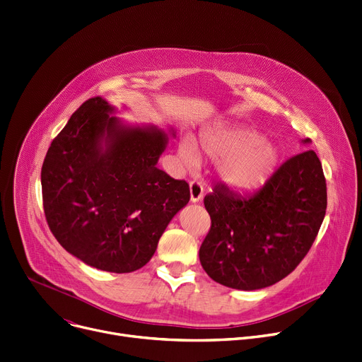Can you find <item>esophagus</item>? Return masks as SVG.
Here are the masks:
<instances>
[{
	"label": "esophagus",
	"mask_w": 362,
	"mask_h": 362,
	"mask_svg": "<svg viewBox=\"0 0 362 362\" xmlns=\"http://www.w3.org/2000/svg\"><path fill=\"white\" fill-rule=\"evenodd\" d=\"M189 194H190V202H199L204 197V186L202 183L197 182V180H192L189 185Z\"/></svg>",
	"instance_id": "esophagus-1"
}]
</instances>
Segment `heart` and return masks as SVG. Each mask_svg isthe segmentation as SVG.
Returning a JSON list of instances; mask_svg holds the SVG:
<instances>
[{
	"mask_svg": "<svg viewBox=\"0 0 362 362\" xmlns=\"http://www.w3.org/2000/svg\"><path fill=\"white\" fill-rule=\"evenodd\" d=\"M201 150L211 158H221L216 167L220 180L231 190L250 194L259 190L275 173L279 148L271 139L247 127L209 128L201 134ZM182 161L195 167L199 161L197 141L185 135L179 146Z\"/></svg>",
	"mask_w": 362,
	"mask_h": 362,
	"instance_id": "b5f03b06",
	"label": "heart"
}]
</instances>
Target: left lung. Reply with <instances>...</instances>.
Returning a JSON list of instances; mask_svg holds the SVG:
<instances>
[{
  "label": "left lung",
  "instance_id": "left-lung-1",
  "mask_svg": "<svg viewBox=\"0 0 362 362\" xmlns=\"http://www.w3.org/2000/svg\"><path fill=\"white\" fill-rule=\"evenodd\" d=\"M204 204L211 216L199 249L205 272L234 290L267 288L297 268L320 230L327 206L322 163L313 150L304 151L286 160L255 195L218 185Z\"/></svg>",
  "mask_w": 362,
  "mask_h": 362
}]
</instances>
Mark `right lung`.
Wrapping results in <instances>:
<instances>
[{
  "instance_id": "1",
  "label": "right lung",
  "mask_w": 362,
  "mask_h": 362,
  "mask_svg": "<svg viewBox=\"0 0 362 362\" xmlns=\"http://www.w3.org/2000/svg\"><path fill=\"white\" fill-rule=\"evenodd\" d=\"M115 113L102 98L83 103L52 141L40 180L59 245L88 267L127 274L150 262L190 194L185 180L157 167L167 134Z\"/></svg>"
}]
</instances>
